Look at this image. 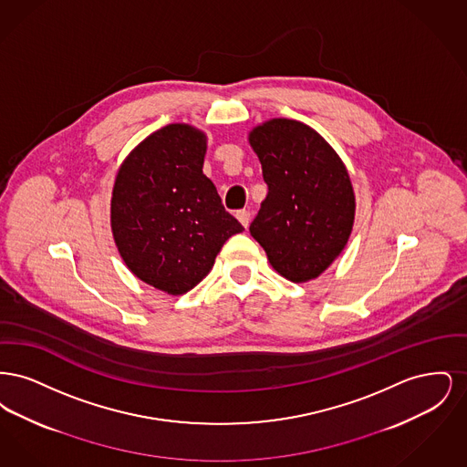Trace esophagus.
<instances>
[{
    "mask_svg": "<svg viewBox=\"0 0 467 467\" xmlns=\"http://www.w3.org/2000/svg\"><path fill=\"white\" fill-rule=\"evenodd\" d=\"M236 219L242 223L244 227H248V223H250V212L248 210H238L236 212Z\"/></svg>",
    "mask_w": 467,
    "mask_h": 467,
    "instance_id": "esophagus-1",
    "label": "esophagus"
}]
</instances>
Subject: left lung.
<instances>
[{
    "label": "left lung",
    "instance_id": "8db88e82",
    "mask_svg": "<svg viewBox=\"0 0 467 467\" xmlns=\"http://www.w3.org/2000/svg\"><path fill=\"white\" fill-rule=\"evenodd\" d=\"M248 140L267 185L250 234L282 276L296 284L313 280L352 233L356 196L348 171L333 147L297 120H267Z\"/></svg>",
    "mask_w": 467,
    "mask_h": 467
}]
</instances>
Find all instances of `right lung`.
Returning <instances> with one entry per match:
<instances>
[{"label":"right lung","instance_id":"add662e5","mask_svg":"<svg viewBox=\"0 0 467 467\" xmlns=\"http://www.w3.org/2000/svg\"><path fill=\"white\" fill-rule=\"evenodd\" d=\"M206 136L170 124L122 162L111 194V231L134 275L168 294L194 289L223 244L244 231L202 175Z\"/></svg>","mask_w":467,"mask_h":467}]
</instances>
